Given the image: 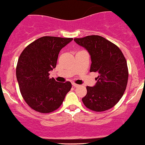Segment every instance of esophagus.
<instances>
[{
	"mask_svg": "<svg viewBox=\"0 0 145 145\" xmlns=\"http://www.w3.org/2000/svg\"><path fill=\"white\" fill-rule=\"evenodd\" d=\"M72 86L73 87H79V84H75V83L74 82H72Z\"/></svg>",
	"mask_w": 145,
	"mask_h": 145,
	"instance_id": "34e87169",
	"label": "esophagus"
}]
</instances>
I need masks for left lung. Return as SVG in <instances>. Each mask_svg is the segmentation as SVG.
<instances>
[{
	"label": "left lung",
	"mask_w": 145,
	"mask_h": 145,
	"mask_svg": "<svg viewBox=\"0 0 145 145\" xmlns=\"http://www.w3.org/2000/svg\"><path fill=\"white\" fill-rule=\"evenodd\" d=\"M91 56L90 72H98L94 87H87V94L82 99L86 107L96 112L114 107L123 97L128 80L127 61L119 48L98 35L75 38Z\"/></svg>",
	"instance_id": "left-lung-1"
}]
</instances>
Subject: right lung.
<instances>
[{
    "instance_id": "right-lung-1",
    "label": "right lung",
    "mask_w": 145,
    "mask_h": 145,
    "mask_svg": "<svg viewBox=\"0 0 145 145\" xmlns=\"http://www.w3.org/2000/svg\"><path fill=\"white\" fill-rule=\"evenodd\" d=\"M72 38L43 37L29 44L18 58L16 76L21 94L29 106L48 114L58 109L71 90V82H58L50 78L56 67L60 51Z\"/></svg>"
}]
</instances>
